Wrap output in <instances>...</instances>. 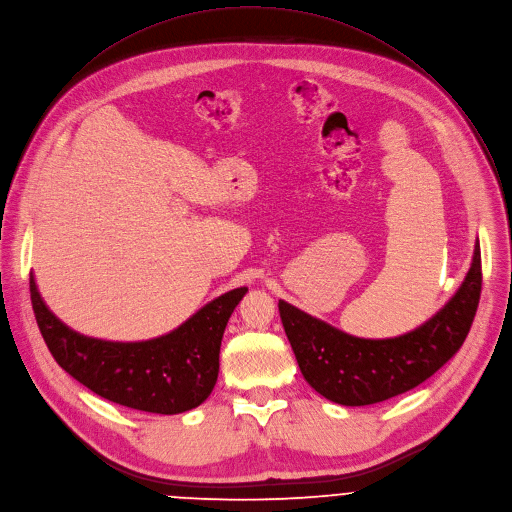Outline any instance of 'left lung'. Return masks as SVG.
<instances>
[{"label":"left lung","mask_w":512,"mask_h":512,"mask_svg":"<svg viewBox=\"0 0 512 512\" xmlns=\"http://www.w3.org/2000/svg\"><path fill=\"white\" fill-rule=\"evenodd\" d=\"M482 290L480 246L472 266L428 323L393 339L347 335L278 300L284 333L309 385L341 405H371L410 391L432 377L462 347Z\"/></svg>","instance_id":"obj_1"}]
</instances>
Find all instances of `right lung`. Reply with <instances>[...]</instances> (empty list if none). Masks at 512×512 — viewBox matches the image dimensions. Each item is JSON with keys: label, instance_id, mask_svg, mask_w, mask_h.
I'll list each match as a JSON object with an SVG mask.
<instances>
[{"label": "right lung", "instance_id": "add662e5", "mask_svg": "<svg viewBox=\"0 0 512 512\" xmlns=\"http://www.w3.org/2000/svg\"><path fill=\"white\" fill-rule=\"evenodd\" d=\"M248 288H234L203 306L169 335L141 343L84 337L58 321L30 276L32 309L56 363L96 395L133 410L181 414L212 393L222 337Z\"/></svg>", "mask_w": 512, "mask_h": 512}]
</instances>
